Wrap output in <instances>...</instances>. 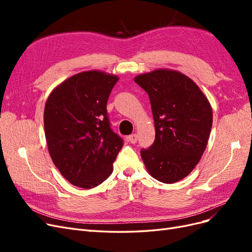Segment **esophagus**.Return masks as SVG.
Segmentation results:
<instances>
[{"label":"esophagus","mask_w":252,"mask_h":252,"mask_svg":"<svg viewBox=\"0 0 252 252\" xmlns=\"http://www.w3.org/2000/svg\"><path fill=\"white\" fill-rule=\"evenodd\" d=\"M127 140H128V142H130L131 144H135L136 143V141H138V135H136L135 133H133V134H130L127 138Z\"/></svg>","instance_id":"34e87169"}]
</instances>
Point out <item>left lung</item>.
I'll return each instance as SVG.
<instances>
[{
    "label": "left lung",
    "instance_id": "8db88e82",
    "mask_svg": "<svg viewBox=\"0 0 252 252\" xmlns=\"http://www.w3.org/2000/svg\"><path fill=\"white\" fill-rule=\"evenodd\" d=\"M149 95L156 139L141 157L152 178L172 184L193 170L207 146L212 109L201 88L184 73L158 68L136 75Z\"/></svg>",
    "mask_w": 252,
    "mask_h": 252
}]
</instances>
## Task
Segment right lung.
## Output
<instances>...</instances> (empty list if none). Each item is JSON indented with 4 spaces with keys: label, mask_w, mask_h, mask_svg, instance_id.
<instances>
[{
    "label": "right lung",
    "mask_w": 252,
    "mask_h": 252,
    "mask_svg": "<svg viewBox=\"0 0 252 252\" xmlns=\"http://www.w3.org/2000/svg\"><path fill=\"white\" fill-rule=\"evenodd\" d=\"M119 77L83 71L53 89L44 109L50 158L70 184L93 188L107 179L123 141L109 125L106 104Z\"/></svg>",
    "instance_id": "add662e5"
}]
</instances>
